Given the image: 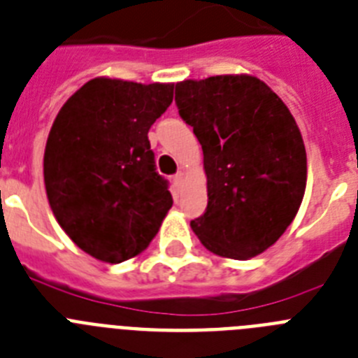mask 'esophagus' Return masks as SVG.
Wrapping results in <instances>:
<instances>
[{
  "mask_svg": "<svg viewBox=\"0 0 358 358\" xmlns=\"http://www.w3.org/2000/svg\"><path fill=\"white\" fill-rule=\"evenodd\" d=\"M182 181H185V173H182V172H177L176 176H173V185H176L177 188H179V186L182 185Z\"/></svg>",
  "mask_w": 358,
  "mask_h": 358,
  "instance_id": "1",
  "label": "esophagus"
}]
</instances>
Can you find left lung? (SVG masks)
<instances>
[{"label": "left lung", "mask_w": 358, "mask_h": 358, "mask_svg": "<svg viewBox=\"0 0 358 358\" xmlns=\"http://www.w3.org/2000/svg\"><path fill=\"white\" fill-rule=\"evenodd\" d=\"M176 103L203 146L208 208L190 222L194 234L219 257L266 252L306 190V148L292 112L250 74L179 81Z\"/></svg>", "instance_id": "8db88e82"}]
</instances>
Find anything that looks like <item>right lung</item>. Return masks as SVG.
I'll return each mask as SVG.
<instances>
[{
  "mask_svg": "<svg viewBox=\"0 0 358 358\" xmlns=\"http://www.w3.org/2000/svg\"><path fill=\"white\" fill-rule=\"evenodd\" d=\"M173 99V83L90 79L57 112L43 155L56 221L97 261L117 264L148 248L172 194L155 172L148 130Z\"/></svg>",
  "mask_w": 358,
  "mask_h": 358,
  "instance_id": "obj_1",
  "label": "right lung"
}]
</instances>
